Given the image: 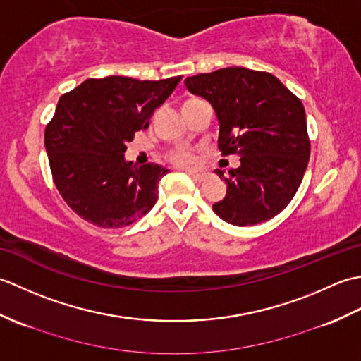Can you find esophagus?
Returning <instances> with one entry per match:
<instances>
[{
    "mask_svg": "<svg viewBox=\"0 0 361 361\" xmlns=\"http://www.w3.org/2000/svg\"><path fill=\"white\" fill-rule=\"evenodd\" d=\"M190 178L195 181H204L206 180V173H195V172H188Z\"/></svg>",
    "mask_w": 361,
    "mask_h": 361,
    "instance_id": "34e87169",
    "label": "esophagus"
}]
</instances>
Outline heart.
<instances>
[{"mask_svg": "<svg viewBox=\"0 0 361 361\" xmlns=\"http://www.w3.org/2000/svg\"><path fill=\"white\" fill-rule=\"evenodd\" d=\"M167 159L180 169H195L198 166V158L194 150L188 147H176L167 153Z\"/></svg>", "mask_w": 361, "mask_h": 361, "instance_id": "1", "label": "heart"}]
</instances>
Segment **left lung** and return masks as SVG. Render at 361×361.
Returning a JSON list of instances; mask_svg holds the SVG:
<instances>
[{"instance_id": "8db88e82", "label": "left lung", "mask_w": 361, "mask_h": 361, "mask_svg": "<svg viewBox=\"0 0 361 361\" xmlns=\"http://www.w3.org/2000/svg\"><path fill=\"white\" fill-rule=\"evenodd\" d=\"M185 85L216 110L221 157H240L228 175L216 171L228 190L214 212L235 226L278 216L295 197L310 157L301 99L273 74L240 66L192 75Z\"/></svg>"}]
</instances>
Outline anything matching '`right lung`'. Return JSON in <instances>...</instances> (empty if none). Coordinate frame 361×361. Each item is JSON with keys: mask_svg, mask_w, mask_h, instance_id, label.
Returning <instances> with one entry per match:
<instances>
[{"mask_svg": "<svg viewBox=\"0 0 361 361\" xmlns=\"http://www.w3.org/2000/svg\"><path fill=\"white\" fill-rule=\"evenodd\" d=\"M181 75L137 80L124 75L87 79L59 99L44 130L52 180L65 203L91 225L126 228L157 203L158 164L126 163L127 142L149 127L153 111Z\"/></svg>", "mask_w": 361, "mask_h": 361, "instance_id": "1", "label": "right lung"}]
</instances>
